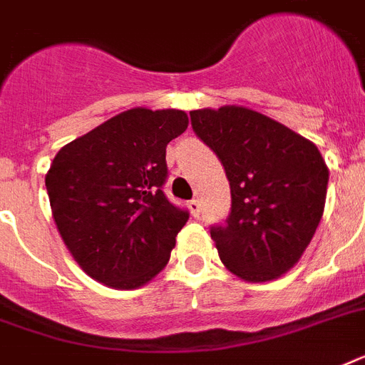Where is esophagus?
<instances>
[{"label":"esophagus","mask_w":365,"mask_h":365,"mask_svg":"<svg viewBox=\"0 0 365 365\" xmlns=\"http://www.w3.org/2000/svg\"><path fill=\"white\" fill-rule=\"evenodd\" d=\"M189 210H191V214H193V216H199L200 214V202L197 199H193V200H189Z\"/></svg>","instance_id":"1"}]
</instances>
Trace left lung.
<instances>
[{
    "label": "left lung",
    "instance_id": "1",
    "mask_svg": "<svg viewBox=\"0 0 365 365\" xmlns=\"http://www.w3.org/2000/svg\"><path fill=\"white\" fill-rule=\"evenodd\" d=\"M231 185L227 225L210 237L227 271L269 282L301 259L322 220L329 170L311 140L244 106L189 113Z\"/></svg>",
    "mask_w": 365,
    "mask_h": 365
}]
</instances>
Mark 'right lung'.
I'll list each match as a JSON object with an SVG mask.
<instances>
[{
  "instance_id": "1",
  "label": "right lung",
  "mask_w": 365,
  "mask_h": 365,
  "mask_svg": "<svg viewBox=\"0 0 365 365\" xmlns=\"http://www.w3.org/2000/svg\"><path fill=\"white\" fill-rule=\"evenodd\" d=\"M187 125L185 111L132 108L56 153L45 176L53 220L91 278L136 289L166 267L189 217L160 189L166 145Z\"/></svg>"
}]
</instances>
